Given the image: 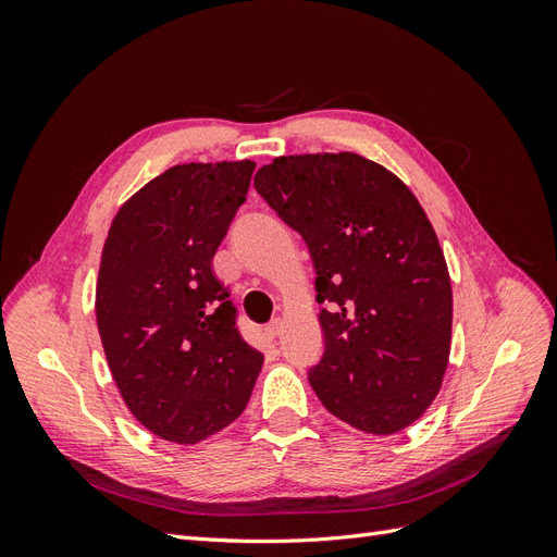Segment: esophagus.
Here are the masks:
<instances>
[{
	"label": "esophagus",
	"instance_id": "esophagus-1",
	"mask_svg": "<svg viewBox=\"0 0 557 557\" xmlns=\"http://www.w3.org/2000/svg\"><path fill=\"white\" fill-rule=\"evenodd\" d=\"M281 332H283V320H278V318L274 320V323H269V325L264 327V336H267L269 342H274Z\"/></svg>",
	"mask_w": 557,
	"mask_h": 557
}]
</instances>
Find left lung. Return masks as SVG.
I'll use <instances>...</instances> for the list:
<instances>
[{"label":"left lung","mask_w":557,"mask_h":557,"mask_svg":"<svg viewBox=\"0 0 557 557\" xmlns=\"http://www.w3.org/2000/svg\"><path fill=\"white\" fill-rule=\"evenodd\" d=\"M256 190L307 242L325 352L309 383L325 409L369 434L428 411L448 367L453 290L416 195L358 153L283 156Z\"/></svg>","instance_id":"obj_1"}]
</instances>
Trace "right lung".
Here are the masks:
<instances>
[{
    "mask_svg": "<svg viewBox=\"0 0 557 557\" xmlns=\"http://www.w3.org/2000/svg\"><path fill=\"white\" fill-rule=\"evenodd\" d=\"M256 162H188L148 181L115 213L99 260L97 330L139 423L190 446L237 420L264 356L234 325L213 256Z\"/></svg>",
    "mask_w": 557,
    "mask_h": 557,
    "instance_id": "add662e5",
    "label": "right lung"
}]
</instances>
